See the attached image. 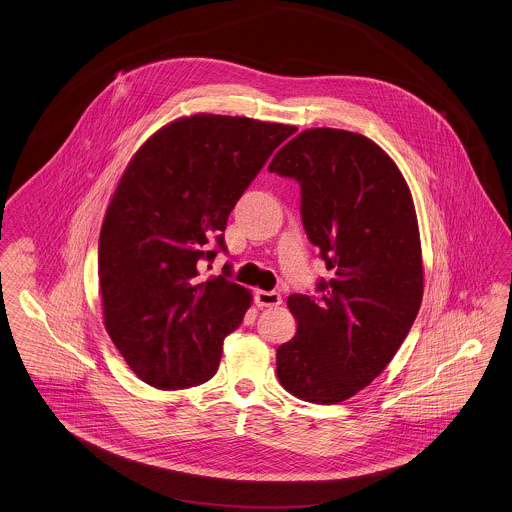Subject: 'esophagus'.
Returning <instances> with one entry per match:
<instances>
[{"instance_id":"esophagus-1","label":"esophagus","mask_w":512,"mask_h":512,"mask_svg":"<svg viewBox=\"0 0 512 512\" xmlns=\"http://www.w3.org/2000/svg\"><path fill=\"white\" fill-rule=\"evenodd\" d=\"M255 304L259 308H275L282 304V296L278 292H267V290H257L255 292Z\"/></svg>"}]
</instances>
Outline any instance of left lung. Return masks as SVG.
<instances>
[{
	"instance_id": "left-lung-1",
	"label": "left lung",
	"mask_w": 512,
	"mask_h": 512,
	"mask_svg": "<svg viewBox=\"0 0 512 512\" xmlns=\"http://www.w3.org/2000/svg\"><path fill=\"white\" fill-rule=\"evenodd\" d=\"M269 171L300 183L304 230L331 271L319 296H288L298 329L276 349V374L304 401L339 403L382 374L419 314L413 198L378 144L337 128L300 132Z\"/></svg>"
}]
</instances>
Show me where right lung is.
Wrapping results in <instances>:
<instances>
[{
    "label": "right lung",
    "instance_id": "add662e5",
    "mask_svg": "<svg viewBox=\"0 0 512 512\" xmlns=\"http://www.w3.org/2000/svg\"><path fill=\"white\" fill-rule=\"evenodd\" d=\"M294 132L202 113L163 126L130 159L99 236V286L107 333L142 382L183 390L216 374L251 294L230 265L212 278L202 267L226 251L230 212Z\"/></svg>",
    "mask_w": 512,
    "mask_h": 512
}]
</instances>
